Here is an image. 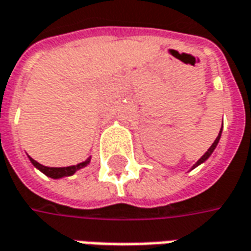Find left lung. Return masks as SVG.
<instances>
[{
	"label": "left lung",
	"mask_w": 251,
	"mask_h": 251,
	"mask_svg": "<svg viewBox=\"0 0 251 251\" xmlns=\"http://www.w3.org/2000/svg\"><path fill=\"white\" fill-rule=\"evenodd\" d=\"M221 132H223V128H221V131H220V134H218V137L216 138V141H214V142H213V145L210 146V148H208V151L206 153H204V154H203V156H201V157H200L199 160H198V163H196V164H195V166H193V169H195V167H198V166H199V164H201V163H203V161H206L208 159V157H210V154H211V153H213V151H214V149H216V146L218 145V141H220V138H221Z\"/></svg>",
	"instance_id": "1"
}]
</instances>
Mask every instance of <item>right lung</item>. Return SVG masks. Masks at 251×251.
Wrapping results in <instances>:
<instances>
[{
    "mask_svg": "<svg viewBox=\"0 0 251 251\" xmlns=\"http://www.w3.org/2000/svg\"><path fill=\"white\" fill-rule=\"evenodd\" d=\"M30 161H31L40 171H43L45 176H51V178H62V176H73L77 170H80L82 169L84 166H87V164L90 163V159H87V160L82 161V163H78V164H75V166H70V167H45V166L40 164L38 161H35L34 159H31V157H30Z\"/></svg>",
    "mask_w": 251,
    "mask_h": 251,
    "instance_id": "right-lung-1",
    "label": "right lung"
}]
</instances>
